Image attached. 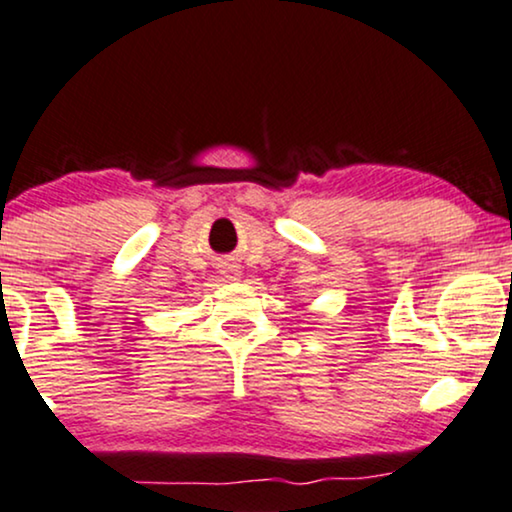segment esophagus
<instances>
[{
	"label": "esophagus",
	"mask_w": 512,
	"mask_h": 512,
	"mask_svg": "<svg viewBox=\"0 0 512 512\" xmlns=\"http://www.w3.org/2000/svg\"><path fill=\"white\" fill-rule=\"evenodd\" d=\"M221 272L225 275V280H230V282H237L242 277V268L237 263H225Z\"/></svg>",
	"instance_id": "esophagus-1"
}]
</instances>
